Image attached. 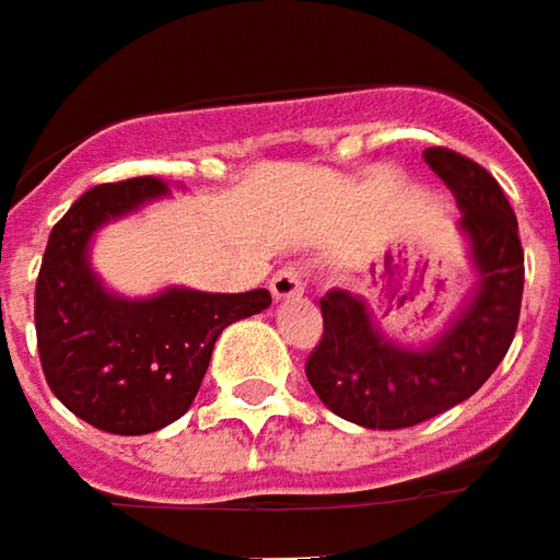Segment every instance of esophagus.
Wrapping results in <instances>:
<instances>
[{"label":"esophagus","instance_id":"1","mask_svg":"<svg viewBox=\"0 0 560 560\" xmlns=\"http://www.w3.org/2000/svg\"><path fill=\"white\" fill-rule=\"evenodd\" d=\"M305 277H307L305 268H295V265H289V268H280V271L271 277V295L277 299V302L302 295V292H305V283H307Z\"/></svg>","mask_w":560,"mask_h":560}]
</instances>
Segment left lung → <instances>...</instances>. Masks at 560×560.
Segmentation results:
<instances>
[{"mask_svg":"<svg viewBox=\"0 0 560 560\" xmlns=\"http://www.w3.org/2000/svg\"><path fill=\"white\" fill-rule=\"evenodd\" d=\"M422 156L456 197L478 283L444 332L422 348L388 339L366 299L348 289L320 299L324 339L305 376L329 410L363 429H410L468 400L502 363L521 317L524 249L502 187L456 150L429 148Z\"/></svg>","mask_w":560,"mask_h":560,"instance_id":"8db88e82","label":"left lung"}]
</instances>
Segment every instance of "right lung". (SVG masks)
Masks as SVG:
<instances>
[{"instance_id":"add662e5","label":"right lung","mask_w":560,"mask_h":560,"mask_svg":"<svg viewBox=\"0 0 560 560\" xmlns=\"http://www.w3.org/2000/svg\"><path fill=\"white\" fill-rule=\"evenodd\" d=\"M166 194L168 184L153 175L85 190L51 228L36 280L33 317L45 382L67 410L110 434H150L182 419L221 329L271 305L268 289L168 287L150 299H126L101 283L89 261L97 228Z\"/></svg>"}]
</instances>
